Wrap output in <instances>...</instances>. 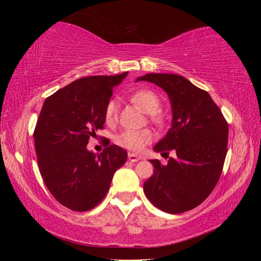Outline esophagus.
<instances>
[{"mask_svg":"<svg viewBox=\"0 0 261 261\" xmlns=\"http://www.w3.org/2000/svg\"><path fill=\"white\" fill-rule=\"evenodd\" d=\"M127 159H129L130 162H137V161H139L141 158L138 156V155H135V154H132V153H129V155H127Z\"/></svg>","mask_w":261,"mask_h":261,"instance_id":"1","label":"esophagus"}]
</instances>
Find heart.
I'll list each match as a JSON object with an SVG mask.
<instances>
[{
  "mask_svg": "<svg viewBox=\"0 0 261 261\" xmlns=\"http://www.w3.org/2000/svg\"><path fill=\"white\" fill-rule=\"evenodd\" d=\"M131 100L139 106L145 113L151 115V118L156 124H161V118L156 114L160 109V99L152 91L140 90L135 92ZM118 105L117 101L110 100L105 108V121L107 124H114L117 120ZM117 145L129 149L131 152L138 153L145 148V146L152 141V134L149 130H125L118 134L115 138Z\"/></svg>",
  "mask_w": 261,
  "mask_h": 261,
  "instance_id": "b5f03b06",
  "label": "heart"
}]
</instances>
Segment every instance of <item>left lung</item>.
<instances>
[{
	"instance_id": "obj_1",
	"label": "left lung",
	"mask_w": 261,
	"mask_h": 261,
	"mask_svg": "<svg viewBox=\"0 0 261 261\" xmlns=\"http://www.w3.org/2000/svg\"><path fill=\"white\" fill-rule=\"evenodd\" d=\"M140 81L162 88L171 106V127L153 151L176 153L167 165L149 160L154 171L145 180L144 192L161 211L183 213L200 205L218 183L227 154L228 124L211 95L187 78L147 73L136 79Z\"/></svg>"
}]
</instances>
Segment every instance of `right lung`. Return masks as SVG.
Segmentation results:
<instances>
[{
    "label": "right lung",
    "instance_id": "right-lung-1",
    "mask_svg": "<svg viewBox=\"0 0 261 261\" xmlns=\"http://www.w3.org/2000/svg\"><path fill=\"white\" fill-rule=\"evenodd\" d=\"M126 76L77 79L43 102L33 135L39 169L49 192L70 210L85 212L98 205L126 161V151L117 145L100 154L87 149L88 139L103 127L113 88Z\"/></svg>",
    "mask_w": 261,
    "mask_h": 261
}]
</instances>
